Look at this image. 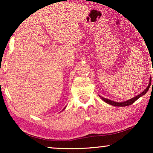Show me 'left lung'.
<instances>
[{"label": "left lung", "mask_w": 153, "mask_h": 153, "mask_svg": "<svg viewBox=\"0 0 153 153\" xmlns=\"http://www.w3.org/2000/svg\"><path fill=\"white\" fill-rule=\"evenodd\" d=\"M150 83H151V77H150V78L149 83H148L147 88H146L144 90V91L142 92L141 93H140L139 95L135 96V97H134L133 98H131V99H129L128 100H127V101H124V102H114V101H112V100H111L106 99V98H104L103 97H102V96H100V95H99V96L100 97V98H101V99L103 100V101L105 102L106 103L110 104V105L115 106H129V105H131V104H132L135 101H137V100L139 99V98L142 97V96H143L146 93H147L148 91V89H149V88H150Z\"/></svg>", "instance_id": "1"}]
</instances>
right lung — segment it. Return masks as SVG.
<instances>
[{"mask_svg": "<svg viewBox=\"0 0 153 153\" xmlns=\"http://www.w3.org/2000/svg\"><path fill=\"white\" fill-rule=\"evenodd\" d=\"M65 108H66V106H65V108H63V110H65ZM63 110H62V111H63Z\"/></svg>", "mask_w": 153, "mask_h": 153, "instance_id": "add662e5", "label": "right lung"}]
</instances>
